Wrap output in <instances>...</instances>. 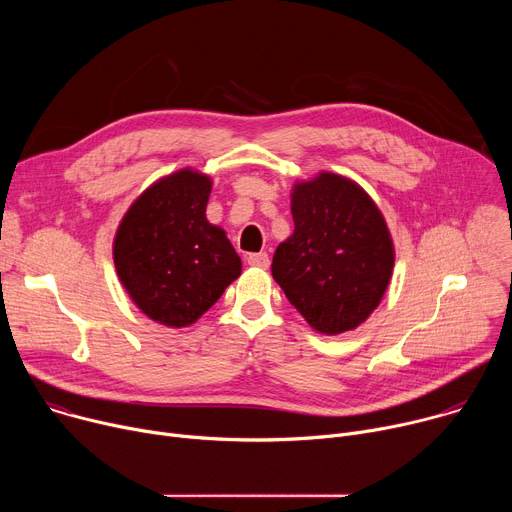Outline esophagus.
Instances as JSON below:
<instances>
[{"label":"esophagus","instance_id":"1","mask_svg":"<svg viewBox=\"0 0 512 512\" xmlns=\"http://www.w3.org/2000/svg\"><path fill=\"white\" fill-rule=\"evenodd\" d=\"M247 263L253 265V267H259V269H267L269 267V255L267 253H251L247 257Z\"/></svg>","mask_w":512,"mask_h":512}]
</instances>
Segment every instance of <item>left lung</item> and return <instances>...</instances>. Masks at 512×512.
<instances>
[{"mask_svg":"<svg viewBox=\"0 0 512 512\" xmlns=\"http://www.w3.org/2000/svg\"><path fill=\"white\" fill-rule=\"evenodd\" d=\"M291 214L296 229L273 255V279L314 330L334 336L356 328L391 279L385 218L360 186L328 172L296 186Z\"/></svg>","mask_w":512,"mask_h":512,"instance_id":"1","label":"left lung"}]
</instances>
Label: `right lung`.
Masks as SVG:
<instances>
[{"mask_svg": "<svg viewBox=\"0 0 512 512\" xmlns=\"http://www.w3.org/2000/svg\"><path fill=\"white\" fill-rule=\"evenodd\" d=\"M210 180L176 172L145 190L119 225L113 259L127 294L152 320L196 322L241 275L225 231L206 221Z\"/></svg>", "mask_w": 512, "mask_h": 512, "instance_id": "1", "label": "right lung"}]
</instances>
